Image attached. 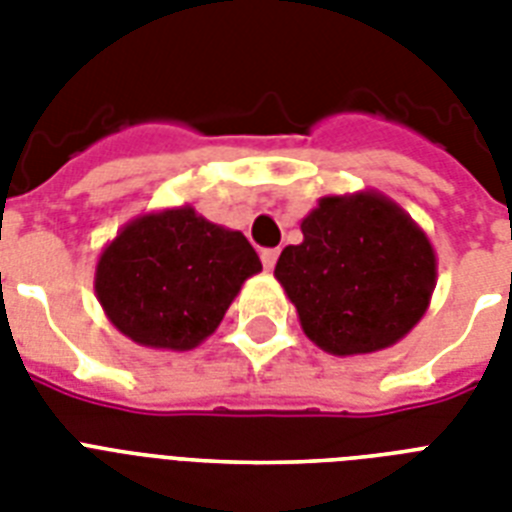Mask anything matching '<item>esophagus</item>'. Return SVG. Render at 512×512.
<instances>
[{
	"mask_svg": "<svg viewBox=\"0 0 512 512\" xmlns=\"http://www.w3.org/2000/svg\"><path fill=\"white\" fill-rule=\"evenodd\" d=\"M260 260H263L265 271H273V265L279 260V249H263V252H260Z\"/></svg>",
	"mask_w": 512,
	"mask_h": 512,
	"instance_id": "obj_1",
	"label": "esophagus"
}]
</instances>
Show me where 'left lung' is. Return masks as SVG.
<instances>
[{"mask_svg": "<svg viewBox=\"0 0 512 512\" xmlns=\"http://www.w3.org/2000/svg\"><path fill=\"white\" fill-rule=\"evenodd\" d=\"M300 228L303 241L284 247L273 276L321 350L390 348L425 316L436 252L396 201L377 191L324 196Z\"/></svg>", "mask_w": 512, "mask_h": 512, "instance_id": "8db88e82", "label": "left lung"}]
</instances>
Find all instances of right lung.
<instances>
[{
    "mask_svg": "<svg viewBox=\"0 0 512 512\" xmlns=\"http://www.w3.org/2000/svg\"><path fill=\"white\" fill-rule=\"evenodd\" d=\"M260 271L244 233L185 204L124 225L100 252L95 292L111 324L138 345L191 350L220 327L241 284Z\"/></svg>",
    "mask_w": 512,
    "mask_h": 512,
    "instance_id": "1",
    "label": "right lung"
}]
</instances>
